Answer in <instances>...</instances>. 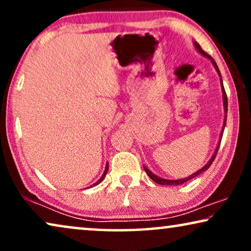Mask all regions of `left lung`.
<instances>
[{"label": "left lung", "mask_w": 251, "mask_h": 251, "mask_svg": "<svg viewBox=\"0 0 251 251\" xmlns=\"http://www.w3.org/2000/svg\"><path fill=\"white\" fill-rule=\"evenodd\" d=\"M195 48H197V49L200 51V52L203 54V56H205V57H208L209 59L211 60V63H212V65H214L215 66V68H216V71L218 72V74H219V77H221V81H222V75H221V72H219V70H218V66H217V64L215 63V60L212 59V57L211 56H209V54L207 53V52H204L203 50H202V48L200 47V44L199 43H197L195 42ZM222 87H223V81H222ZM223 96H224V108H225V120H224V126H223V131H222V135H221V138L223 137V132H224V128H225V125H226V118H227V96H226V92H225V89H224V87H223ZM221 142L222 140H219V144H218V146H217V149H216V151H215V153H214V155H212V157L210 160H209V162L205 164V166L203 167V168H201L200 170L199 171H197V173L195 174H193L192 175V176H190V177H186V178H184V179H178V180H169V179H163V178H160V177H157V176H155V175L154 174H152L151 173V171L147 169L146 167H144V170L146 171V174L149 175V177L151 178V179L152 180H154L155 181V183H157V184H160V185H180V184H183V183H185V181H187V180H191L192 178H194V177H197V176H199V175H200L201 173H203V171H205L208 169L209 167L211 166V163L214 162V160H215V157H216V154H217V152H218V147H219V145H221Z\"/></svg>", "instance_id": "1"}]
</instances>
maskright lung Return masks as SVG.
<instances>
[{
  "label": "right lung",
  "instance_id": "right-lung-1",
  "mask_svg": "<svg viewBox=\"0 0 251 251\" xmlns=\"http://www.w3.org/2000/svg\"><path fill=\"white\" fill-rule=\"evenodd\" d=\"M107 170H108V164H106L105 171H104V174H102V176H101V178H100V179H99V180L97 181V183H96V184H94V185H97V184H99V183H100V181H101L102 179H104V177L106 176V174H107Z\"/></svg>",
  "mask_w": 251,
  "mask_h": 251
}]
</instances>
